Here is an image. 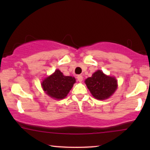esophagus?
<instances>
[{"instance_id":"esophagus-1","label":"esophagus","mask_w":150,"mask_h":150,"mask_svg":"<svg viewBox=\"0 0 150 150\" xmlns=\"http://www.w3.org/2000/svg\"><path fill=\"white\" fill-rule=\"evenodd\" d=\"M77 79L79 82H82V81L83 80V77H82V75H77Z\"/></svg>"}]
</instances>
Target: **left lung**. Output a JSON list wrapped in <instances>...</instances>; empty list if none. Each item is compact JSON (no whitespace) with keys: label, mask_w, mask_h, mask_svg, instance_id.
Segmentation results:
<instances>
[{"label":"left lung","mask_w":150,"mask_h":150,"mask_svg":"<svg viewBox=\"0 0 150 150\" xmlns=\"http://www.w3.org/2000/svg\"><path fill=\"white\" fill-rule=\"evenodd\" d=\"M87 88L93 97L104 100L111 96L117 88V81L114 77L104 75L102 71L97 70L85 80Z\"/></svg>","instance_id":"obj_1"}]
</instances>
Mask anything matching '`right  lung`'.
I'll use <instances>...</instances> for the list:
<instances>
[{
  "mask_svg": "<svg viewBox=\"0 0 150 150\" xmlns=\"http://www.w3.org/2000/svg\"><path fill=\"white\" fill-rule=\"evenodd\" d=\"M75 82L74 77L64 76L59 70H56L53 75L44 79L42 85L48 95L56 99H61L68 95Z\"/></svg>",
  "mask_w": 150,
  "mask_h": 150,
  "instance_id": "add662e5",
  "label": "right lung"
}]
</instances>
